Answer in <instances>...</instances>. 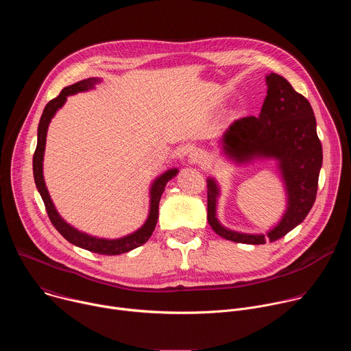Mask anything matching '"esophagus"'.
I'll use <instances>...</instances> for the list:
<instances>
[{"mask_svg":"<svg viewBox=\"0 0 351 351\" xmlns=\"http://www.w3.org/2000/svg\"><path fill=\"white\" fill-rule=\"evenodd\" d=\"M207 160H208V156L206 152H203V149H194V152L190 153V156H189V161L191 164L203 165L207 162Z\"/></svg>","mask_w":351,"mask_h":351,"instance_id":"1","label":"esophagus"}]
</instances>
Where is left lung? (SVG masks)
Listing matches in <instances>:
<instances>
[{"mask_svg":"<svg viewBox=\"0 0 351 351\" xmlns=\"http://www.w3.org/2000/svg\"><path fill=\"white\" fill-rule=\"evenodd\" d=\"M267 86L268 91L260 117L234 121L223 134L222 143L228 157L237 162L257 157L276 158L283 173L289 207L279 225L267 236L232 232L223 228L215 217L218 186L214 179H208V223L217 234L236 243L264 244L267 240L275 241L283 237L306 219L318 190L322 144L317 134L311 104L280 75L269 73Z\"/></svg>","mask_w":351,"mask_h":351,"instance_id":"left-lung-1","label":"left lung"}]
</instances>
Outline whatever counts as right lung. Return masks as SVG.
<instances>
[{
  "label": "right lung",
  "mask_w": 351,
  "mask_h": 351,
  "mask_svg": "<svg viewBox=\"0 0 351 351\" xmlns=\"http://www.w3.org/2000/svg\"><path fill=\"white\" fill-rule=\"evenodd\" d=\"M95 83H98V79L95 77H90V79H84L80 80L72 86H68L65 88H62V91L60 93L58 97L53 98L49 101L44 111L43 115L40 118V123H38V130H37V147L36 152L33 156V175H34V182L37 186V190L40 191V195L44 202L47 214L49 221L54 225V228L72 244L82 247L84 250H88V252L97 253V254H104V256H118L122 253H128L130 250L144 244L149 236L153 234L157 221H158V204L161 195L164 193L165 184L178 173V169H171L167 171L164 175H161L153 184L152 187V207H149V215L147 222L134 233L118 239V240H106V239H97L93 236H88L86 233H82L79 230H76L75 228H72L71 225H68L57 213L51 198H49V194L47 191L45 183H44V178H43V157H44V148H45V137H47V129L49 122H51V118L56 115V112L58 111V108H61L64 106V103L66 101V97L69 94H75L79 91H84L88 90L90 87H93Z\"/></svg>",
  "instance_id": "right-lung-1"
}]
</instances>
